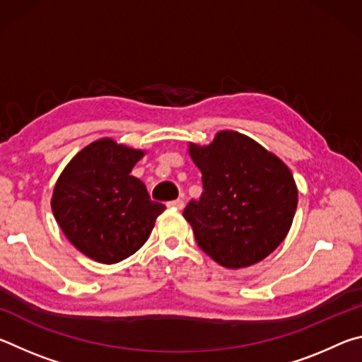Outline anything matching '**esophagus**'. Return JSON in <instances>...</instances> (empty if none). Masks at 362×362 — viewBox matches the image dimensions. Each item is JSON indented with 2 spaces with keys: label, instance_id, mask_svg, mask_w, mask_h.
Masks as SVG:
<instances>
[{
  "label": "esophagus",
  "instance_id": "34e87169",
  "mask_svg": "<svg viewBox=\"0 0 362 362\" xmlns=\"http://www.w3.org/2000/svg\"><path fill=\"white\" fill-rule=\"evenodd\" d=\"M168 206L169 207H174V209H183V206H185V203H183V199H174V201H169V203H168Z\"/></svg>",
  "mask_w": 362,
  "mask_h": 362
}]
</instances>
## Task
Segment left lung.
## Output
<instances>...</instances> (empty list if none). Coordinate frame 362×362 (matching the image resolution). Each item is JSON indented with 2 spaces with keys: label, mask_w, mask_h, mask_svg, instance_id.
Wrapping results in <instances>:
<instances>
[{
  "label": "left lung",
  "mask_w": 362,
  "mask_h": 362,
  "mask_svg": "<svg viewBox=\"0 0 362 362\" xmlns=\"http://www.w3.org/2000/svg\"><path fill=\"white\" fill-rule=\"evenodd\" d=\"M203 193L183 209L194 240L225 268H244L276 249L292 225L298 193L289 168L243 134L218 132L189 145Z\"/></svg>",
  "instance_id": "obj_1"
}]
</instances>
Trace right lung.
<instances>
[{
  "label": "right lung",
  "instance_id": "obj_1",
  "mask_svg": "<svg viewBox=\"0 0 362 362\" xmlns=\"http://www.w3.org/2000/svg\"><path fill=\"white\" fill-rule=\"evenodd\" d=\"M144 151L100 139L71 159L56 183L52 212L69 241L100 263L127 259L148 240L166 206L131 175Z\"/></svg>",
  "mask_w": 362,
  "mask_h": 362
}]
</instances>
